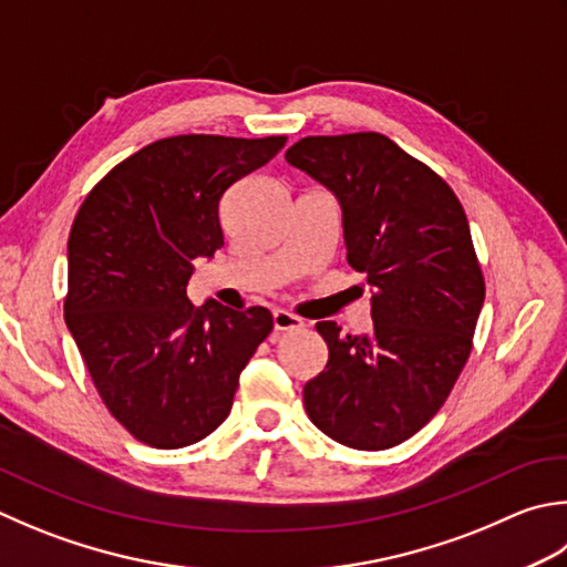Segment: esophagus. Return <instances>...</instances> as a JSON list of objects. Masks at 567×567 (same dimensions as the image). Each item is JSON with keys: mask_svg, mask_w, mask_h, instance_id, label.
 <instances>
[{"mask_svg": "<svg viewBox=\"0 0 567 567\" xmlns=\"http://www.w3.org/2000/svg\"><path fill=\"white\" fill-rule=\"evenodd\" d=\"M272 324H275V331H299V329H305V321L287 312V309H275Z\"/></svg>", "mask_w": 567, "mask_h": 567, "instance_id": "obj_1", "label": "esophagus"}]
</instances>
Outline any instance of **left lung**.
Returning a JSON list of instances; mask_svg holds the SVG:
<instances>
[{
    "label": "left lung",
    "instance_id": "1",
    "mask_svg": "<svg viewBox=\"0 0 567 567\" xmlns=\"http://www.w3.org/2000/svg\"><path fill=\"white\" fill-rule=\"evenodd\" d=\"M285 159L337 196L347 260L371 290L369 334L317 321L329 361L305 385L307 415L347 447H395L470 359L484 277L467 216L445 179L379 132L305 137Z\"/></svg>",
    "mask_w": 567,
    "mask_h": 567
}]
</instances>
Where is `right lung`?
Returning <instances> with one entry per match:
<instances>
[{"instance_id":"right-lung-1","label":"right lung","mask_w":567,"mask_h":567,"mask_svg":"<svg viewBox=\"0 0 567 567\" xmlns=\"http://www.w3.org/2000/svg\"><path fill=\"white\" fill-rule=\"evenodd\" d=\"M287 137L179 135L120 162L78 208L69 236L65 324L117 423L157 450L210 435L230 413L240 371L272 331L246 312L186 297L196 258L224 248L226 188Z\"/></svg>"}]
</instances>
